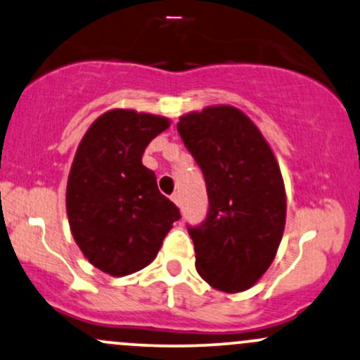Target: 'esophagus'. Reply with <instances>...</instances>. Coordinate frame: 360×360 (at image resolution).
<instances>
[{
	"mask_svg": "<svg viewBox=\"0 0 360 360\" xmlns=\"http://www.w3.org/2000/svg\"><path fill=\"white\" fill-rule=\"evenodd\" d=\"M171 200H172V203H174V205L181 206V194H179V193H174V194H172Z\"/></svg>",
	"mask_w": 360,
	"mask_h": 360,
	"instance_id": "34e87169",
	"label": "esophagus"
}]
</instances>
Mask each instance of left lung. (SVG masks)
Wrapping results in <instances>:
<instances>
[{"label": "left lung", "mask_w": 360, "mask_h": 360, "mask_svg": "<svg viewBox=\"0 0 360 360\" xmlns=\"http://www.w3.org/2000/svg\"><path fill=\"white\" fill-rule=\"evenodd\" d=\"M177 131L208 191L206 220L188 229L198 274L218 291H245L269 269L286 225L274 152L255 123L230 105L183 115Z\"/></svg>", "instance_id": "8db88e82"}]
</instances>
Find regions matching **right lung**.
Instances as JSON below:
<instances>
[{
	"mask_svg": "<svg viewBox=\"0 0 360 360\" xmlns=\"http://www.w3.org/2000/svg\"><path fill=\"white\" fill-rule=\"evenodd\" d=\"M169 125L159 115L110 110L91 123L74 155L65 189L69 226L84 257L115 278L148 266L181 218L142 164L146 147Z\"/></svg>",
	"mask_w": 360,
	"mask_h": 360,
	"instance_id": "obj_1",
	"label": "right lung"
}]
</instances>
